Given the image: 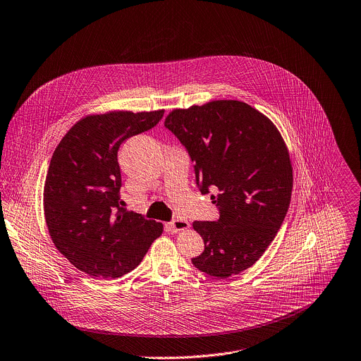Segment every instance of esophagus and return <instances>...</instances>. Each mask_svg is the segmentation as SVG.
<instances>
[{"label":"esophagus","mask_w":361,"mask_h":361,"mask_svg":"<svg viewBox=\"0 0 361 361\" xmlns=\"http://www.w3.org/2000/svg\"><path fill=\"white\" fill-rule=\"evenodd\" d=\"M166 226H168V228H169L172 233H178V231H182V230L189 228V223L185 221V220H180V219L172 220V221L168 223Z\"/></svg>","instance_id":"obj_1"}]
</instances>
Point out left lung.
I'll list each match as a JSON object with an SVG mask.
<instances>
[{"instance_id":"8db88e82","label":"left lung","mask_w":361,"mask_h":361,"mask_svg":"<svg viewBox=\"0 0 361 361\" xmlns=\"http://www.w3.org/2000/svg\"><path fill=\"white\" fill-rule=\"evenodd\" d=\"M195 164L202 195L217 190V221H195L204 250L192 264L219 279L250 268L275 238L289 207L292 165L272 121L238 100L176 109L165 118Z\"/></svg>"}]
</instances>
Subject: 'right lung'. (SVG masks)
I'll return each instance as SVG.
<instances>
[{
    "mask_svg": "<svg viewBox=\"0 0 361 361\" xmlns=\"http://www.w3.org/2000/svg\"><path fill=\"white\" fill-rule=\"evenodd\" d=\"M158 111H110L78 121L56 147L44 188L55 247L90 276L133 271L162 234V223L127 212L120 197V145L155 127Z\"/></svg>",
    "mask_w": 361,
    "mask_h": 361,
    "instance_id": "add662e5",
    "label": "right lung"
}]
</instances>
